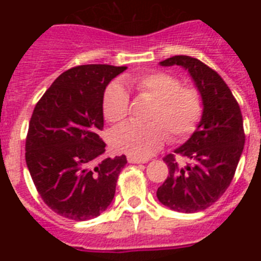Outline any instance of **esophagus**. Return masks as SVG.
<instances>
[{
  "label": "esophagus",
  "mask_w": 261,
  "mask_h": 261,
  "mask_svg": "<svg viewBox=\"0 0 261 261\" xmlns=\"http://www.w3.org/2000/svg\"><path fill=\"white\" fill-rule=\"evenodd\" d=\"M149 159L147 158H137L135 155H128V162L129 163H146Z\"/></svg>",
  "instance_id": "obj_1"
}]
</instances>
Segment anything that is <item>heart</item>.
Segmentation results:
<instances>
[{"instance_id": "1", "label": "heart", "mask_w": 261, "mask_h": 261, "mask_svg": "<svg viewBox=\"0 0 261 261\" xmlns=\"http://www.w3.org/2000/svg\"><path fill=\"white\" fill-rule=\"evenodd\" d=\"M124 84L138 95L153 99L147 112V123L130 121L111 133V145L115 150L146 158L155 153L167 140L181 141L190 137L201 121L204 102L201 93L193 86H183L180 80L166 71H150L126 75ZM106 119L112 124L123 123L130 110V99L124 86L111 82L102 98Z\"/></svg>"}]
</instances>
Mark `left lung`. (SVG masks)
<instances>
[{"label": "left lung", "instance_id": "1", "mask_svg": "<svg viewBox=\"0 0 261 261\" xmlns=\"http://www.w3.org/2000/svg\"><path fill=\"white\" fill-rule=\"evenodd\" d=\"M161 65H179L190 71L204 102L196 132L175 150L187 163L179 165L174 154H167L163 161L170 175L156 191L158 200L167 208L195 213L214 204L231 183L246 141L243 117L231 90L204 62L174 56Z\"/></svg>", "mask_w": 261, "mask_h": 261}]
</instances>
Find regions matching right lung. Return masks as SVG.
<instances>
[{"mask_svg": "<svg viewBox=\"0 0 261 261\" xmlns=\"http://www.w3.org/2000/svg\"><path fill=\"white\" fill-rule=\"evenodd\" d=\"M126 66L78 65L64 71L36 103L26 163L43 201L74 221L95 218L112 202L126 156L102 158V98Z\"/></svg>", "mask_w": 261, "mask_h": 261, "instance_id": "obj_1", "label": "right lung"}]
</instances>
